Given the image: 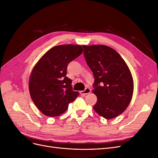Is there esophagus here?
Listing matches in <instances>:
<instances>
[{
    "instance_id": "1",
    "label": "esophagus",
    "mask_w": 158,
    "mask_h": 158,
    "mask_svg": "<svg viewBox=\"0 0 158 158\" xmlns=\"http://www.w3.org/2000/svg\"><path fill=\"white\" fill-rule=\"evenodd\" d=\"M91 92V89L90 88H85L84 91H81L80 92V94H84V95H86V94H88Z\"/></svg>"
}]
</instances>
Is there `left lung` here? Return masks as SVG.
<instances>
[{"mask_svg":"<svg viewBox=\"0 0 158 158\" xmlns=\"http://www.w3.org/2000/svg\"><path fill=\"white\" fill-rule=\"evenodd\" d=\"M87 64L94 76L93 93L98 98L93 109L106 119L125 111L132 97L134 83L130 70L118 52L103 45H82Z\"/></svg>","mask_w":158,"mask_h":158,"instance_id":"1","label":"left lung"}]
</instances>
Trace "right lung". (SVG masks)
Here are the masks:
<instances>
[{
    "label": "right lung",
    "instance_id": "add662e5",
    "mask_svg": "<svg viewBox=\"0 0 158 158\" xmlns=\"http://www.w3.org/2000/svg\"><path fill=\"white\" fill-rule=\"evenodd\" d=\"M80 45H61L52 47L33 69L30 78L31 98L40 111L48 117L64 113L69 104L79 95L66 76L68 64L82 53Z\"/></svg>",
    "mask_w": 158,
    "mask_h": 158
}]
</instances>
